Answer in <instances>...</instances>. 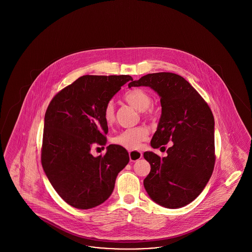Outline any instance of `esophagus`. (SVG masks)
Masks as SVG:
<instances>
[{
    "mask_svg": "<svg viewBox=\"0 0 252 252\" xmlns=\"http://www.w3.org/2000/svg\"><path fill=\"white\" fill-rule=\"evenodd\" d=\"M142 157H143V154L141 151H137V150L129 151V158L131 161H136V160L140 159Z\"/></svg>",
    "mask_w": 252,
    "mask_h": 252,
    "instance_id": "34e87169",
    "label": "esophagus"
}]
</instances>
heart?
<instances>
[{
  "mask_svg": "<svg viewBox=\"0 0 252 252\" xmlns=\"http://www.w3.org/2000/svg\"><path fill=\"white\" fill-rule=\"evenodd\" d=\"M124 99L133 108L144 111V114L148 117H152L155 112L153 108H150L151 96L142 89H133L127 92ZM104 119L108 125H111L115 120V108L113 102L109 101L104 108ZM149 131L145 126H136L127 128L116 135L112 142L129 150H135L141 147L142 143L148 137Z\"/></svg>",
  "mask_w": 252,
  "mask_h": 252,
  "instance_id": "obj_1",
  "label": "heart"
}]
</instances>
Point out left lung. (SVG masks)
Masks as SVG:
<instances>
[{
	"label": "left lung",
	"mask_w": 252,
	"mask_h": 252,
	"mask_svg": "<svg viewBox=\"0 0 252 252\" xmlns=\"http://www.w3.org/2000/svg\"><path fill=\"white\" fill-rule=\"evenodd\" d=\"M149 87L160 97L161 115L151 146L173 142L167 157L144 152L151 170L144 185L150 198L168 209H179L203 191L215 167V119L203 98L182 76L148 73L128 84Z\"/></svg>",
	"instance_id": "1"
}]
</instances>
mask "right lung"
Listing matches in <instances>:
<instances>
[{"label":"right lung","mask_w":252,"mask_h":252,"mask_svg":"<svg viewBox=\"0 0 252 252\" xmlns=\"http://www.w3.org/2000/svg\"><path fill=\"white\" fill-rule=\"evenodd\" d=\"M130 75H83L52 99L44 117L41 163L60 197L76 209L105 202L116 178L129 161L117 144L94 157L91 149L107 143L104 108Z\"/></svg>","instance_id":"right-lung-1"}]
</instances>
